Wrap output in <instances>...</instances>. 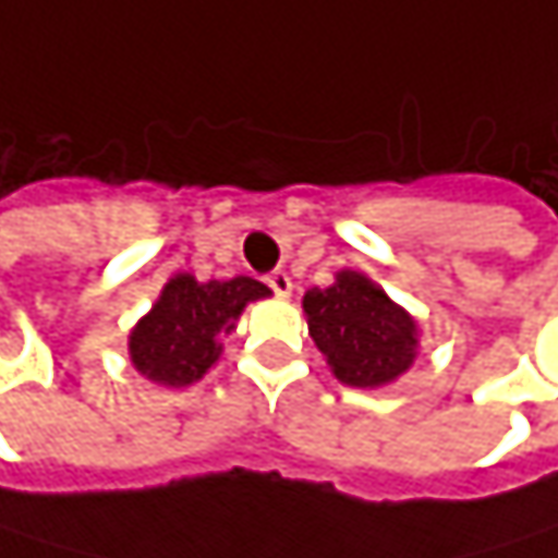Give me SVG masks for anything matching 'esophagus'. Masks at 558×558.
<instances>
[{"label": "esophagus", "instance_id": "1", "mask_svg": "<svg viewBox=\"0 0 558 558\" xmlns=\"http://www.w3.org/2000/svg\"><path fill=\"white\" fill-rule=\"evenodd\" d=\"M267 288H270L277 298H291V291H294L291 277H288L284 270H274V274H267Z\"/></svg>", "mask_w": 558, "mask_h": 558}]
</instances>
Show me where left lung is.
<instances>
[{
	"label": "left lung",
	"instance_id": "1",
	"mask_svg": "<svg viewBox=\"0 0 558 558\" xmlns=\"http://www.w3.org/2000/svg\"><path fill=\"white\" fill-rule=\"evenodd\" d=\"M304 314L317 350L347 387L393 384L420 347L416 320L356 270H340L330 288H311Z\"/></svg>",
	"mask_w": 558,
	"mask_h": 558
}]
</instances>
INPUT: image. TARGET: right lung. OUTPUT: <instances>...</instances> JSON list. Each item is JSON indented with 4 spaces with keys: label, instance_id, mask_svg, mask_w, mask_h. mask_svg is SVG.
<instances>
[{
    "label": "right lung",
    "instance_id": "1",
    "mask_svg": "<svg viewBox=\"0 0 558 558\" xmlns=\"http://www.w3.org/2000/svg\"><path fill=\"white\" fill-rule=\"evenodd\" d=\"M267 294L270 291L254 277L202 284L191 274H174L129 337L135 371L161 387L202 380L221 356L218 337L231 333L241 311Z\"/></svg>",
    "mask_w": 558,
    "mask_h": 558
}]
</instances>
